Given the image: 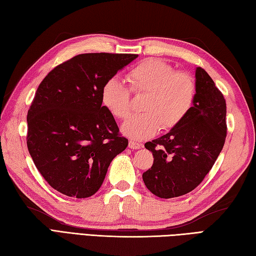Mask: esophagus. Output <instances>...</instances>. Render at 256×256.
<instances>
[{
  "label": "esophagus",
  "mask_w": 256,
  "mask_h": 256,
  "mask_svg": "<svg viewBox=\"0 0 256 256\" xmlns=\"http://www.w3.org/2000/svg\"><path fill=\"white\" fill-rule=\"evenodd\" d=\"M128 148H132V150H138V148H143V144L135 142V140H130V142H128Z\"/></svg>",
  "instance_id": "34e87169"
}]
</instances>
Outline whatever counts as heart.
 <instances>
[{
  "instance_id": "heart-1",
  "label": "heart",
  "mask_w": 256,
  "mask_h": 256,
  "mask_svg": "<svg viewBox=\"0 0 256 256\" xmlns=\"http://www.w3.org/2000/svg\"><path fill=\"white\" fill-rule=\"evenodd\" d=\"M128 88L121 80L108 78L102 86V104L114 118L125 120L132 111V94H145L142 113L123 124L122 132L134 140L150 138L160 131L176 128L194 106L196 80L187 72H176L158 58L140 62L126 74Z\"/></svg>"
}]
</instances>
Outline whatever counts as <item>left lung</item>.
Segmentation results:
<instances>
[{
  "mask_svg": "<svg viewBox=\"0 0 256 256\" xmlns=\"http://www.w3.org/2000/svg\"><path fill=\"white\" fill-rule=\"evenodd\" d=\"M197 94L188 116L170 133L145 148L154 162L143 172L145 186L160 198L186 194L198 187L224 148L226 104L204 69H196Z\"/></svg>",
  "mask_w": 256,
  "mask_h": 256,
  "instance_id": "8db88e82",
  "label": "left lung"
}]
</instances>
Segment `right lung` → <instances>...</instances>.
<instances>
[{
  "label": "right lung",
  "mask_w": 256,
  "mask_h": 256,
  "mask_svg": "<svg viewBox=\"0 0 256 256\" xmlns=\"http://www.w3.org/2000/svg\"><path fill=\"white\" fill-rule=\"evenodd\" d=\"M135 54H81L58 64L38 86L27 112L26 143L45 180L68 197L100 189L110 162L126 148L112 114L102 106L108 78Z\"/></svg>",
  "instance_id": "add662e5"
}]
</instances>
